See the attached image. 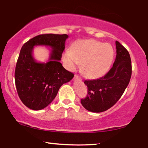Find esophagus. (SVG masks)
Listing matches in <instances>:
<instances>
[{"label":"esophagus","instance_id":"34e87169","mask_svg":"<svg viewBox=\"0 0 148 148\" xmlns=\"http://www.w3.org/2000/svg\"><path fill=\"white\" fill-rule=\"evenodd\" d=\"M74 78L76 79H80V80L81 81V79L80 78V77H79V76L78 75H75Z\"/></svg>","mask_w":148,"mask_h":148}]
</instances>
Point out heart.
Masks as SVG:
<instances>
[{
    "label": "heart",
    "mask_w": 148,
    "mask_h": 148,
    "mask_svg": "<svg viewBox=\"0 0 148 148\" xmlns=\"http://www.w3.org/2000/svg\"><path fill=\"white\" fill-rule=\"evenodd\" d=\"M63 61L68 69L73 71L81 63V71L89 79H98L110 70L114 59V50L111 45L95 39L75 42L63 53Z\"/></svg>",
    "instance_id": "heart-1"
}]
</instances>
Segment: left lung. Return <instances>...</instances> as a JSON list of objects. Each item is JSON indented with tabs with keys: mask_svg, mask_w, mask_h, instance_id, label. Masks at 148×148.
Segmentation results:
<instances>
[{
	"mask_svg": "<svg viewBox=\"0 0 148 148\" xmlns=\"http://www.w3.org/2000/svg\"><path fill=\"white\" fill-rule=\"evenodd\" d=\"M116 45V58L111 69L103 77L95 80H85L88 93L81 103L87 110L100 113L108 110L116 103L132 76V62L130 53L118 41Z\"/></svg>",
	"mask_w": 148,
	"mask_h": 148,
	"instance_id": "8db88e82",
	"label": "left lung"
}]
</instances>
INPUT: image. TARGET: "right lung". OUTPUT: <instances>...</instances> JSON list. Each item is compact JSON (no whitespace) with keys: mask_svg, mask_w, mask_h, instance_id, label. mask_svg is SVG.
Segmentation results:
<instances>
[{"mask_svg":"<svg viewBox=\"0 0 148 148\" xmlns=\"http://www.w3.org/2000/svg\"><path fill=\"white\" fill-rule=\"evenodd\" d=\"M67 35L44 34L30 39L23 45L16 65L14 79L21 101L33 110L48 106L56 97L60 87L69 82L74 75L60 63ZM35 46L52 49L47 63L37 62L32 56Z\"/></svg>","mask_w":148,"mask_h":148,"instance_id":"add662e5","label":"right lung"}]
</instances>
